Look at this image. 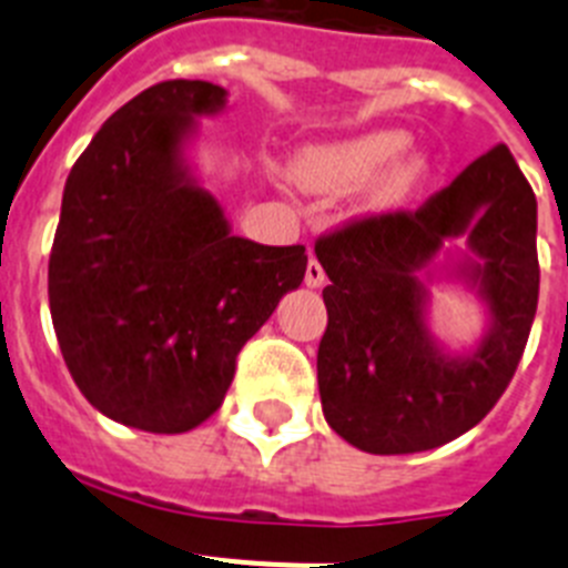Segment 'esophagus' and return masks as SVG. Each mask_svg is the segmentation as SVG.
<instances>
[{
    "label": "esophagus",
    "instance_id": "esophagus-1",
    "mask_svg": "<svg viewBox=\"0 0 568 568\" xmlns=\"http://www.w3.org/2000/svg\"><path fill=\"white\" fill-rule=\"evenodd\" d=\"M304 281H307V287H310V290L324 287V281H327V275H324V267H321V264H318V261H315V258H310L307 275H304Z\"/></svg>",
    "mask_w": 568,
    "mask_h": 568
}]
</instances>
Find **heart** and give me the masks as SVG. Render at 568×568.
Listing matches in <instances>:
<instances>
[{
	"instance_id": "1",
	"label": "heart",
	"mask_w": 568,
	"mask_h": 568,
	"mask_svg": "<svg viewBox=\"0 0 568 568\" xmlns=\"http://www.w3.org/2000/svg\"><path fill=\"white\" fill-rule=\"evenodd\" d=\"M409 133L398 128H375L366 133L318 142L301 150L293 175L313 193H346L369 184L364 207L369 213H393L404 207L429 179V159L409 148Z\"/></svg>"
}]
</instances>
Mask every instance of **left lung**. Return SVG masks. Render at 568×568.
Instances as JSON below:
<instances>
[{
  "instance_id": "left-lung-1",
  "label": "left lung",
  "mask_w": 568,
  "mask_h": 568,
  "mask_svg": "<svg viewBox=\"0 0 568 568\" xmlns=\"http://www.w3.org/2000/svg\"><path fill=\"white\" fill-rule=\"evenodd\" d=\"M464 237L466 251L449 240ZM538 202L498 144L415 213L353 222L315 244L329 284L318 346L324 418L373 455H413L469 433L518 369L538 310ZM481 304L475 345L432 329V284Z\"/></svg>"
}]
</instances>
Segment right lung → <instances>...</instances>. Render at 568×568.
Wrapping results in <instances>:
<instances>
[{
    "instance_id": "right-lung-1",
    "label": "right lung",
    "mask_w": 568,
    "mask_h": 568,
    "mask_svg": "<svg viewBox=\"0 0 568 568\" xmlns=\"http://www.w3.org/2000/svg\"><path fill=\"white\" fill-rule=\"evenodd\" d=\"M227 90L173 79L102 124L64 182L50 318L84 398L144 433H187L222 406L235 355L301 287L307 253L233 235L190 150Z\"/></svg>"
}]
</instances>
